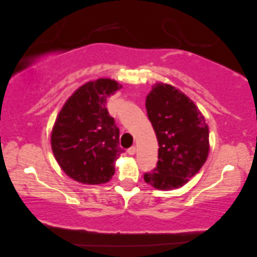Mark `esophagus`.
<instances>
[{"mask_svg": "<svg viewBox=\"0 0 257 257\" xmlns=\"http://www.w3.org/2000/svg\"><path fill=\"white\" fill-rule=\"evenodd\" d=\"M136 151H137L136 147H131V148H129V149L127 150V153H128L129 155H134V154L136 153Z\"/></svg>", "mask_w": 257, "mask_h": 257, "instance_id": "obj_1", "label": "esophagus"}]
</instances>
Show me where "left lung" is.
I'll use <instances>...</instances> for the list:
<instances>
[{
    "mask_svg": "<svg viewBox=\"0 0 257 257\" xmlns=\"http://www.w3.org/2000/svg\"><path fill=\"white\" fill-rule=\"evenodd\" d=\"M146 107L159 141V161L152 172L144 174V181L160 190L180 188L206 162L205 118L185 93L161 82L152 87Z\"/></svg>",
    "mask_w": 257,
    "mask_h": 257,
    "instance_id": "8db88e82",
    "label": "left lung"
}]
</instances>
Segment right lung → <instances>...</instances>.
<instances>
[{
    "label": "right lung",
    "mask_w": 257,
    "mask_h": 257,
    "mask_svg": "<svg viewBox=\"0 0 257 257\" xmlns=\"http://www.w3.org/2000/svg\"><path fill=\"white\" fill-rule=\"evenodd\" d=\"M121 88L106 78L87 82L65 103L51 135L52 151L64 173L84 185L109 181L119 148V129L106 108L107 97Z\"/></svg>",
    "instance_id": "1"
}]
</instances>
